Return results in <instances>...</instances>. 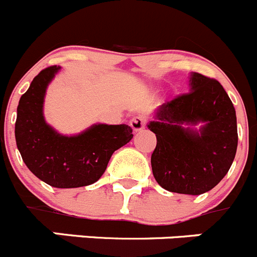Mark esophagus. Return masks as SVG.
I'll return each instance as SVG.
<instances>
[{"label": "esophagus", "instance_id": "34e87169", "mask_svg": "<svg viewBox=\"0 0 257 257\" xmlns=\"http://www.w3.org/2000/svg\"><path fill=\"white\" fill-rule=\"evenodd\" d=\"M130 124H131V127L134 128V131H136V133H138V131H141L143 128H145L146 118L143 116H135L131 118Z\"/></svg>", "mask_w": 257, "mask_h": 257}]
</instances>
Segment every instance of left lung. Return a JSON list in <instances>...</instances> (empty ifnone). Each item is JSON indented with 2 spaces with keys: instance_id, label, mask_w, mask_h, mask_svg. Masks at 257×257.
Listing matches in <instances>:
<instances>
[{
  "instance_id": "left-lung-1",
  "label": "left lung",
  "mask_w": 257,
  "mask_h": 257,
  "mask_svg": "<svg viewBox=\"0 0 257 257\" xmlns=\"http://www.w3.org/2000/svg\"><path fill=\"white\" fill-rule=\"evenodd\" d=\"M190 92L159 108L148 127L156 136L151 168L158 184L180 194L198 195L216 187L228 173L237 150L236 111L221 83L194 73ZM206 121L201 134L182 124Z\"/></svg>"
}]
</instances>
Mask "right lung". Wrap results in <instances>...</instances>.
<instances>
[{
	"mask_svg": "<svg viewBox=\"0 0 257 257\" xmlns=\"http://www.w3.org/2000/svg\"><path fill=\"white\" fill-rule=\"evenodd\" d=\"M59 67L41 70L17 106L15 138L26 167L55 188H78L96 183L112 154L133 139L127 124H94L78 136H62L45 123L43 102L46 87Z\"/></svg>",
	"mask_w": 257,
	"mask_h": 257,
	"instance_id": "add662e5",
	"label": "right lung"
}]
</instances>
